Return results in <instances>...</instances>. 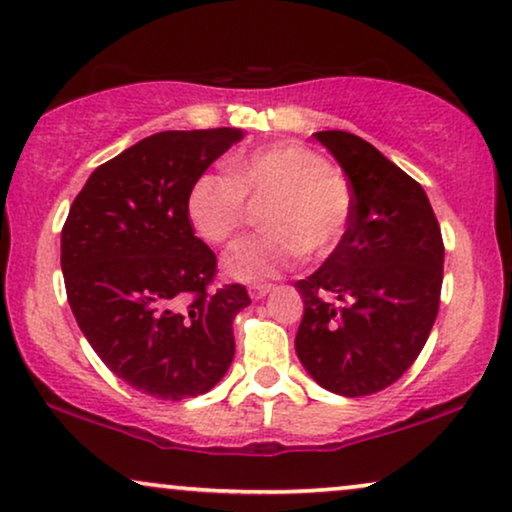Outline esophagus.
<instances>
[{"instance_id": "obj_1", "label": "esophagus", "mask_w": 512, "mask_h": 512, "mask_svg": "<svg viewBox=\"0 0 512 512\" xmlns=\"http://www.w3.org/2000/svg\"><path fill=\"white\" fill-rule=\"evenodd\" d=\"M274 290V285H269V283H252L250 288H248V295H250V299H262V297H267L269 292Z\"/></svg>"}]
</instances>
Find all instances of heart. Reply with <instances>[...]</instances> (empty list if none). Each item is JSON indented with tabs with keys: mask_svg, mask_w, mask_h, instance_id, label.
<instances>
[{
	"mask_svg": "<svg viewBox=\"0 0 512 512\" xmlns=\"http://www.w3.org/2000/svg\"><path fill=\"white\" fill-rule=\"evenodd\" d=\"M262 206L264 231L236 243L224 271L252 283L290 269L302 252L327 255L351 224L349 182L323 156L297 142H276L229 161L227 175L203 173L187 192V217L203 241L222 245L234 238Z\"/></svg>",
	"mask_w": 512,
	"mask_h": 512,
	"instance_id": "b5f03b06",
	"label": "heart"
}]
</instances>
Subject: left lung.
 Returning <instances> with one entry per match:
<instances>
[{
  "label": "left lung",
  "mask_w": 512,
  "mask_h": 512,
  "mask_svg": "<svg viewBox=\"0 0 512 512\" xmlns=\"http://www.w3.org/2000/svg\"><path fill=\"white\" fill-rule=\"evenodd\" d=\"M313 138L349 177L353 215L323 267L295 283L304 299L295 351L313 381L360 398L398 381L424 349L445 245L424 187L377 147L346 131Z\"/></svg>",
  "instance_id": "left-lung-1"
}]
</instances>
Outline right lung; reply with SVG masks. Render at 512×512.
<instances>
[{
  "instance_id": "add662e5",
  "label": "right lung",
  "mask_w": 512,
  "mask_h": 512,
  "mask_svg": "<svg viewBox=\"0 0 512 512\" xmlns=\"http://www.w3.org/2000/svg\"><path fill=\"white\" fill-rule=\"evenodd\" d=\"M241 128L163 131L91 173L60 236L74 318L109 370L159 400L208 393L234 360L243 285L213 283L215 252L194 236L187 192Z\"/></svg>"
}]
</instances>
